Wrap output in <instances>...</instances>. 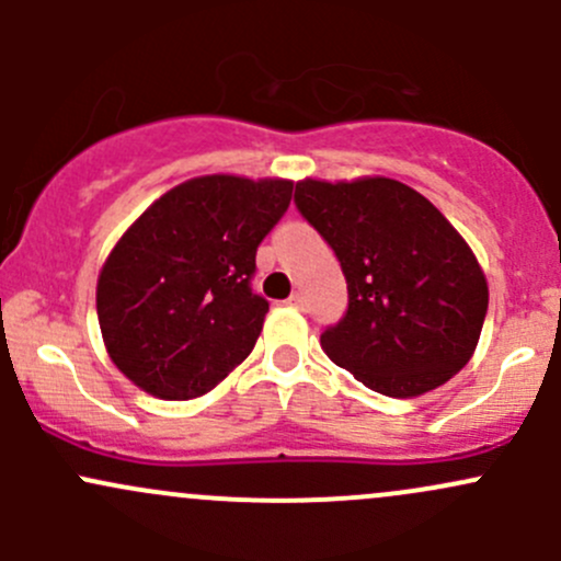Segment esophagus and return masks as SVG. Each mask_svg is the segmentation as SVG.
Returning a JSON list of instances; mask_svg holds the SVG:
<instances>
[{"label":"esophagus","mask_w":561,"mask_h":561,"mask_svg":"<svg viewBox=\"0 0 561 561\" xmlns=\"http://www.w3.org/2000/svg\"><path fill=\"white\" fill-rule=\"evenodd\" d=\"M287 304H290V307H301V304H304V293H293V296L287 298Z\"/></svg>","instance_id":"1"}]
</instances>
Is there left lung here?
<instances>
[{
    "instance_id": "left-lung-1",
    "label": "left lung",
    "mask_w": 561,
    "mask_h": 561,
    "mask_svg": "<svg viewBox=\"0 0 561 561\" xmlns=\"http://www.w3.org/2000/svg\"><path fill=\"white\" fill-rule=\"evenodd\" d=\"M296 206L347 279V314L320 336L333 364L393 399L428 393L467 366L489 285L434 203L401 181L366 175L298 181Z\"/></svg>"
}]
</instances>
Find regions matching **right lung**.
Wrapping results in <instances>:
<instances>
[{"label": "right lung", "instance_id": "right-lung-1", "mask_svg": "<svg viewBox=\"0 0 561 561\" xmlns=\"http://www.w3.org/2000/svg\"><path fill=\"white\" fill-rule=\"evenodd\" d=\"M293 197L287 179L214 173L157 197L107 254L98 317L116 369L146 393H208L252 353L268 301L254 254Z\"/></svg>", "mask_w": 561, "mask_h": 561}]
</instances>
